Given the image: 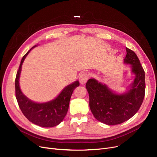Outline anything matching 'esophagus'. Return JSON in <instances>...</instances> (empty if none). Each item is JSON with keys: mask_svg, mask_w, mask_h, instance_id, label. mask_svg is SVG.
Listing matches in <instances>:
<instances>
[{"mask_svg": "<svg viewBox=\"0 0 157 157\" xmlns=\"http://www.w3.org/2000/svg\"><path fill=\"white\" fill-rule=\"evenodd\" d=\"M88 78H89V75L87 72H83L81 74V75L79 76V79L81 84L83 85L86 83V82L87 81Z\"/></svg>", "mask_w": 157, "mask_h": 157, "instance_id": "34e87169", "label": "esophagus"}]
</instances>
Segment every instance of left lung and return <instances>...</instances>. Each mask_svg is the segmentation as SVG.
Listing matches in <instances>:
<instances>
[{
    "mask_svg": "<svg viewBox=\"0 0 157 157\" xmlns=\"http://www.w3.org/2000/svg\"><path fill=\"white\" fill-rule=\"evenodd\" d=\"M124 63L130 64L135 79L125 94H117L108 86L90 79L86 83L89 105L94 117L105 124L114 125L129 120L138 111L145 95V73L136 54L126 48Z\"/></svg>",
    "mask_w": 157,
    "mask_h": 157,
    "instance_id": "left-lung-1",
    "label": "left lung"
}]
</instances>
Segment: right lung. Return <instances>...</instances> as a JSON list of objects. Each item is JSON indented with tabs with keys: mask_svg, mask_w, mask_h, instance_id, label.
Masks as SVG:
<instances>
[{
	"mask_svg": "<svg viewBox=\"0 0 157 157\" xmlns=\"http://www.w3.org/2000/svg\"><path fill=\"white\" fill-rule=\"evenodd\" d=\"M37 46L32 48H34ZM31 49L25 55L20 62L15 79V94L20 108L30 121L43 127H53L60 123L67 114L69 102L74 90L79 85L78 81L64 88L62 92L54 100L45 103H36L21 92L19 85V79L22 63Z\"/></svg>",
	"mask_w": 157,
	"mask_h": 157,
	"instance_id": "obj_1",
	"label": "right lung"
}]
</instances>
